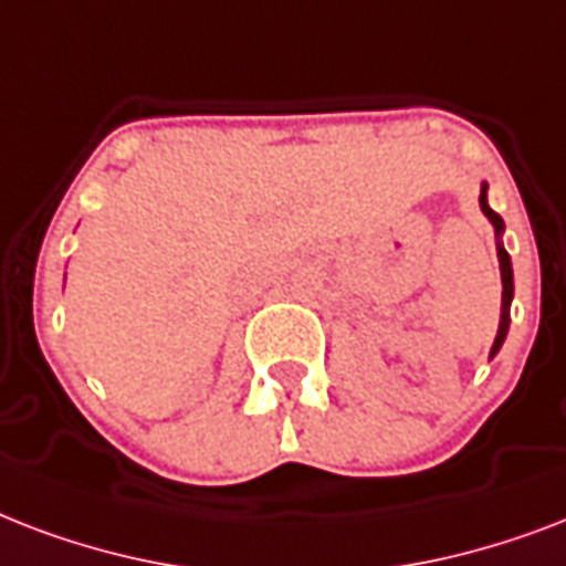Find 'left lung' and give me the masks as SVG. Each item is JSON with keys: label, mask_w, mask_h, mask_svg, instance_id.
Returning <instances> with one entry per match:
<instances>
[{"label": "left lung", "mask_w": 566, "mask_h": 566, "mask_svg": "<svg viewBox=\"0 0 566 566\" xmlns=\"http://www.w3.org/2000/svg\"><path fill=\"white\" fill-rule=\"evenodd\" d=\"M481 212L488 214V221L493 223L496 230V253H499V271H502V315H499V331L496 339H493V348H490V357H496L502 343H505L507 327H511V301H514V269H511V256H507L505 244H502V233H505V221L499 218L488 203V182H481V195H479Z\"/></svg>", "instance_id": "obj_1"}]
</instances>
